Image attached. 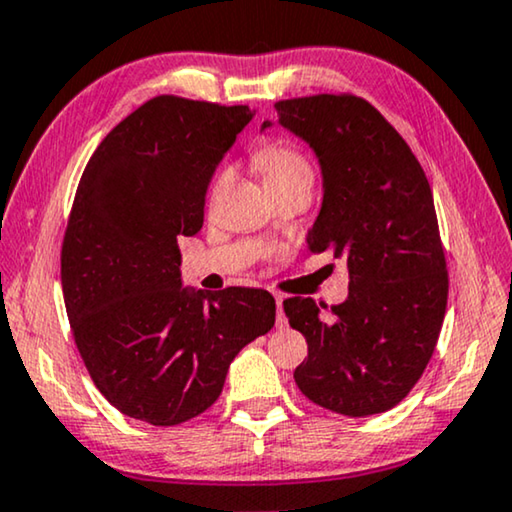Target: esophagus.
<instances>
[{"label":"esophagus","mask_w":512,"mask_h":512,"mask_svg":"<svg viewBox=\"0 0 512 512\" xmlns=\"http://www.w3.org/2000/svg\"><path fill=\"white\" fill-rule=\"evenodd\" d=\"M276 309H278L276 325L283 327V325H285V316H283V297H281V295H276Z\"/></svg>","instance_id":"esophagus-1"}]
</instances>
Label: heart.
<instances>
[{"label":"heart","mask_w":512,"mask_h":512,"mask_svg":"<svg viewBox=\"0 0 512 512\" xmlns=\"http://www.w3.org/2000/svg\"><path fill=\"white\" fill-rule=\"evenodd\" d=\"M255 161L260 170L264 173V180H267L269 189H278L285 185H292V182H311L313 185V168L306 156L295 149L288 142L274 140L267 142L257 149ZM229 180V168H222L220 173L215 175L213 185H210V199L217 196L227 185Z\"/></svg>","instance_id":"b5f03b06"}]
</instances>
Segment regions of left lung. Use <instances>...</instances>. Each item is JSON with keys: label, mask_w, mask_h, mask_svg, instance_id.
I'll list each match as a JSON object with an SVG mask.
<instances>
[{"label": "left lung", "mask_w": 512, "mask_h": 512, "mask_svg": "<svg viewBox=\"0 0 512 512\" xmlns=\"http://www.w3.org/2000/svg\"><path fill=\"white\" fill-rule=\"evenodd\" d=\"M274 107L278 124L309 142L323 173L309 250H332L349 269L346 302H283L309 344L295 381L311 403L344 417L386 412L424 374L447 309L431 185L403 135L358 95L320 93Z\"/></svg>", "instance_id": "left-lung-1"}]
</instances>
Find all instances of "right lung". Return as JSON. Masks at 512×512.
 <instances>
[{
    "label": "right lung",
    "mask_w": 512,
    "mask_h": 512,
    "mask_svg": "<svg viewBox=\"0 0 512 512\" xmlns=\"http://www.w3.org/2000/svg\"><path fill=\"white\" fill-rule=\"evenodd\" d=\"M252 119L245 105L156 95L86 163L60 281L74 344L126 417L177 426L220 398L231 360L276 323L260 288H182L177 236L203 227L208 182Z\"/></svg>",
    "instance_id": "1"
}]
</instances>
